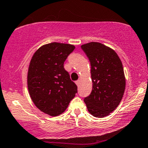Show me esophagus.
<instances>
[{"instance_id":"esophagus-1","label":"esophagus","mask_w":148,"mask_h":148,"mask_svg":"<svg viewBox=\"0 0 148 148\" xmlns=\"http://www.w3.org/2000/svg\"><path fill=\"white\" fill-rule=\"evenodd\" d=\"M75 83H76V84H77V86H79V84H80V81H79V80H77V81H76V82H75Z\"/></svg>"}]
</instances>
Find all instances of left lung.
Masks as SVG:
<instances>
[{
    "label": "left lung",
    "instance_id": "1",
    "mask_svg": "<svg viewBox=\"0 0 148 148\" xmlns=\"http://www.w3.org/2000/svg\"><path fill=\"white\" fill-rule=\"evenodd\" d=\"M91 64L92 91L84 98L91 115L103 118L112 113L121 101L125 88L122 62L111 48L99 42L82 45Z\"/></svg>",
    "mask_w": 148,
    "mask_h": 148
}]
</instances>
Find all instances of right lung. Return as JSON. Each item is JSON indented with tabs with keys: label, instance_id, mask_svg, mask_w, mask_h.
<instances>
[{
	"label": "right lung",
	"instance_id": "right-lung-1",
	"mask_svg": "<svg viewBox=\"0 0 148 148\" xmlns=\"http://www.w3.org/2000/svg\"><path fill=\"white\" fill-rule=\"evenodd\" d=\"M75 47L52 42L35 52L27 72V87L37 108L51 116L62 114L77 93V86L64 68Z\"/></svg>",
	"mask_w": 148,
	"mask_h": 148
}]
</instances>
